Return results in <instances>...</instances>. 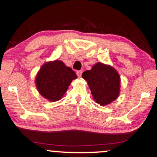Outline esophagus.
I'll return each mask as SVG.
<instances>
[{
  "label": "esophagus",
  "mask_w": 157,
  "mask_h": 157,
  "mask_svg": "<svg viewBox=\"0 0 157 157\" xmlns=\"http://www.w3.org/2000/svg\"><path fill=\"white\" fill-rule=\"evenodd\" d=\"M76 74H77V77H80L81 76H82V70H80V71H77V72H76Z\"/></svg>",
  "instance_id": "esophagus-1"
}]
</instances>
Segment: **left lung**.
I'll return each mask as SVG.
<instances>
[{"label":"left lung","instance_id":"1","mask_svg":"<svg viewBox=\"0 0 157 157\" xmlns=\"http://www.w3.org/2000/svg\"><path fill=\"white\" fill-rule=\"evenodd\" d=\"M82 76L88 82L94 99L100 105L111 103L118 97L120 77L113 68L97 63Z\"/></svg>","mask_w":157,"mask_h":157}]
</instances>
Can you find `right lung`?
I'll list each match as a JSON object with an SVG mask.
<instances>
[{"instance_id": "obj_1", "label": "right lung", "mask_w": 157, "mask_h": 157, "mask_svg": "<svg viewBox=\"0 0 157 157\" xmlns=\"http://www.w3.org/2000/svg\"><path fill=\"white\" fill-rule=\"evenodd\" d=\"M77 78L75 71L62 61L45 63L36 77V86L40 94L49 101L60 100L72 80Z\"/></svg>"}]
</instances>
